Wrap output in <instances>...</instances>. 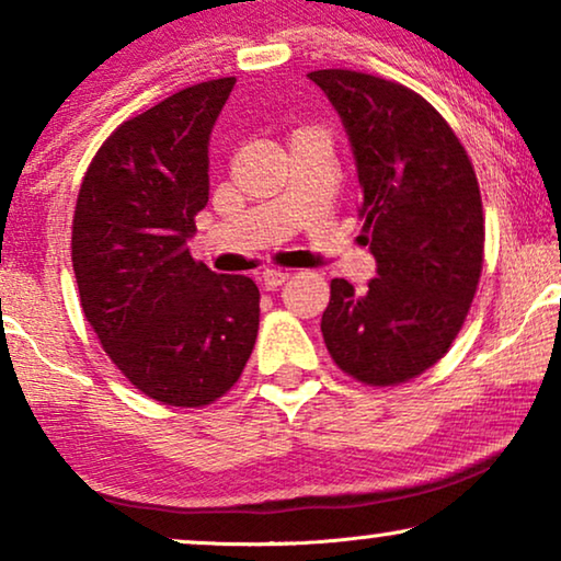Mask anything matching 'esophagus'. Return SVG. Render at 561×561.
<instances>
[{"label":"esophagus","instance_id":"34e87169","mask_svg":"<svg viewBox=\"0 0 561 561\" xmlns=\"http://www.w3.org/2000/svg\"><path fill=\"white\" fill-rule=\"evenodd\" d=\"M286 280H288V273H280V271H265L260 275V283H263L265 290H278Z\"/></svg>","mask_w":561,"mask_h":561}]
</instances>
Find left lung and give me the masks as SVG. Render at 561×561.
<instances>
[{"label": "left lung", "mask_w": 561, "mask_h": 561, "mask_svg": "<svg viewBox=\"0 0 561 561\" xmlns=\"http://www.w3.org/2000/svg\"><path fill=\"white\" fill-rule=\"evenodd\" d=\"M309 79L350 137L378 265L365 294L332 280L321 334L352 378L393 386L442 359L470 311L485 244L480 186L457 135L411 89L342 68Z\"/></svg>", "instance_id": "obj_1"}]
</instances>
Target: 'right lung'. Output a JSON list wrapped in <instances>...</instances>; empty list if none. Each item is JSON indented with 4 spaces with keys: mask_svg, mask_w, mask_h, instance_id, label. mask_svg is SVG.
<instances>
[{
    "mask_svg": "<svg viewBox=\"0 0 561 561\" xmlns=\"http://www.w3.org/2000/svg\"><path fill=\"white\" fill-rule=\"evenodd\" d=\"M237 79L204 81L127 119L99 148L73 214L71 260L83 313L145 396L206 405L255 347L260 290L188 252L209 202V140Z\"/></svg>",
    "mask_w": 561,
    "mask_h": 561,
    "instance_id": "add662e5",
    "label": "right lung"
}]
</instances>
